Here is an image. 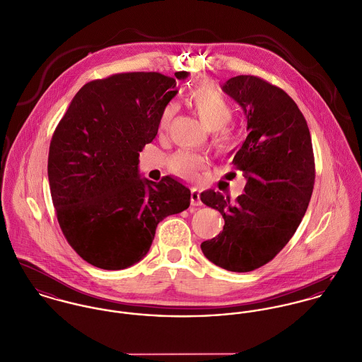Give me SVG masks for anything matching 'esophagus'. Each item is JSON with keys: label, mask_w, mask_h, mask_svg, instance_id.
I'll return each mask as SVG.
<instances>
[{"label": "esophagus", "mask_w": 362, "mask_h": 362, "mask_svg": "<svg viewBox=\"0 0 362 362\" xmlns=\"http://www.w3.org/2000/svg\"><path fill=\"white\" fill-rule=\"evenodd\" d=\"M191 205L192 206H201L202 202H201V194L197 188H192L191 189Z\"/></svg>", "instance_id": "obj_1"}]
</instances>
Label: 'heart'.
<instances>
[{
	"instance_id": "obj_1",
	"label": "heart",
	"mask_w": 362,
	"mask_h": 362,
	"mask_svg": "<svg viewBox=\"0 0 362 362\" xmlns=\"http://www.w3.org/2000/svg\"><path fill=\"white\" fill-rule=\"evenodd\" d=\"M187 104L201 119L204 127L213 132V144L217 149H227L235 139L234 128L230 127V121L234 115V108L230 100L210 83L198 85L187 95ZM175 104L167 103L160 111L157 127L160 131L165 129L175 114ZM206 158L204 156L178 151L168 158L170 170L185 180H198L201 171L206 167Z\"/></svg>"
}]
</instances>
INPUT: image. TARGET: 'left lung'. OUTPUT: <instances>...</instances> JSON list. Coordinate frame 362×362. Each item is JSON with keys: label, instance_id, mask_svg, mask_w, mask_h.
<instances>
[{"label": "left lung", "instance_id": "1", "mask_svg": "<svg viewBox=\"0 0 362 362\" xmlns=\"http://www.w3.org/2000/svg\"><path fill=\"white\" fill-rule=\"evenodd\" d=\"M221 89L247 117L248 136L231 163L247 184L234 202L213 189L201 194L224 218L223 231L201 248L214 264L243 273L270 262L294 235L310 205L315 160L307 121L283 89L252 75Z\"/></svg>", "mask_w": 362, "mask_h": 362}]
</instances>
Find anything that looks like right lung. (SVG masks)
<instances>
[{"mask_svg":"<svg viewBox=\"0 0 362 362\" xmlns=\"http://www.w3.org/2000/svg\"><path fill=\"white\" fill-rule=\"evenodd\" d=\"M175 78L125 72L81 88L52 134L49 182L68 244L88 263L121 270L144 258L157 224L188 209L191 191L165 175L139 177V152L157 135L161 108L178 93Z\"/></svg>","mask_w":362,"mask_h":362,"instance_id":"1","label":"right lung"}]
</instances>
